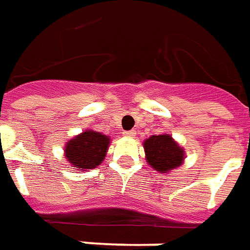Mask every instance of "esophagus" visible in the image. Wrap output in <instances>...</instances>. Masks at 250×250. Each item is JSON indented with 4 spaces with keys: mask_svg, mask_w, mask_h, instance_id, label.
I'll return each instance as SVG.
<instances>
[{
    "mask_svg": "<svg viewBox=\"0 0 250 250\" xmlns=\"http://www.w3.org/2000/svg\"><path fill=\"white\" fill-rule=\"evenodd\" d=\"M134 134H136L134 130H125V132H124V136H126V137H133Z\"/></svg>",
    "mask_w": 250,
    "mask_h": 250,
    "instance_id": "esophagus-1",
    "label": "esophagus"
}]
</instances>
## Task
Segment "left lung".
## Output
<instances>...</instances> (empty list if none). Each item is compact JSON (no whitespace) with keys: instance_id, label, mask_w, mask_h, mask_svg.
<instances>
[{"instance_id":"left-lung-1","label":"left lung","mask_w":250,"mask_h":250,"mask_svg":"<svg viewBox=\"0 0 250 250\" xmlns=\"http://www.w3.org/2000/svg\"><path fill=\"white\" fill-rule=\"evenodd\" d=\"M146 162L159 172L167 173L183 163L185 152L168 134L150 136L144 143Z\"/></svg>"}]
</instances>
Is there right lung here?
Masks as SVG:
<instances>
[{
	"label": "right lung",
	"instance_id": "obj_1",
	"mask_svg": "<svg viewBox=\"0 0 250 250\" xmlns=\"http://www.w3.org/2000/svg\"><path fill=\"white\" fill-rule=\"evenodd\" d=\"M109 146V137L86 130L70 140L65 145V157L75 168L93 169L104 162Z\"/></svg>",
	"mask_w": 250,
	"mask_h": 250
}]
</instances>
